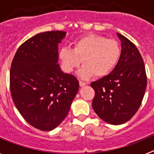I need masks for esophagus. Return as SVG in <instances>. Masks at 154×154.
Segmentation results:
<instances>
[{
	"mask_svg": "<svg viewBox=\"0 0 154 154\" xmlns=\"http://www.w3.org/2000/svg\"><path fill=\"white\" fill-rule=\"evenodd\" d=\"M85 85H86V83H85V82H82V81H79V85L81 87L85 86Z\"/></svg>",
	"mask_w": 154,
	"mask_h": 154,
	"instance_id": "34e87169",
	"label": "esophagus"
}]
</instances>
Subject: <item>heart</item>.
<instances>
[{"instance_id": "b5f03b06", "label": "heart", "mask_w": 154, "mask_h": 154, "mask_svg": "<svg viewBox=\"0 0 154 154\" xmlns=\"http://www.w3.org/2000/svg\"><path fill=\"white\" fill-rule=\"evenodd\" d=\"M120 47L116 41L102 35L89 34L75 41L72 49L62 48L58 56L66 72H72L81 65L79 75L89 79L93 75L103 77L110 73L117 65L120 57Z\"/></svg>"}]
</instances>
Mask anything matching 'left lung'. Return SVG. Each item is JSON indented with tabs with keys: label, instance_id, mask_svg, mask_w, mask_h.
Returning a JSON list of instances; mask_svg holds the SVG:
<instances>
[{
	"label": "left lung",
	"instance_id": "8db88e82",
	"mask_svg": "<svg viewBox=\"0 0 154 154\" xmlns=\"http://www.w3.org/2000/svg\"><path fill=\"white\" fill-rule=\"evenodd\" d=\"M120 57L109 75L91 84L95 90L92 108L106 123L119 125L133 117L140 106L146 87V75L140 53L133 43L117 33Z\"/></svg>",
	"mask_w": 154,
	"mask_h": 154
}]
</instances>
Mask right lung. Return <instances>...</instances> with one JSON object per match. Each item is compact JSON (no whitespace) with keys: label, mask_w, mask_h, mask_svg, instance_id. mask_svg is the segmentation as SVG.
Segmentation results:
<instances>
[{"label":"right lung","mask_w":154,"mask_h":154,"mask_svg":"<svg viewBox=\"0 0 154 154\" xmlns=\"http://www.w3.org/2000/svg\"><path fill=\"white\" fill-rule=\"evenodd\" d=\"M65 31L39 33L24 42L14 57L10 89L16 108L25 120L43 131L65 119L79 91V81L58 64V44Z\"/></svg>","instance_id":"right-lung-1"}]
</instances>
